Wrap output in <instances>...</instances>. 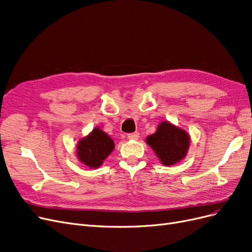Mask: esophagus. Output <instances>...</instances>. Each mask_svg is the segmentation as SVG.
<instances>
[{
    "label": "esophagus",
    "instance_id": "34e87169",
    "mask_svg": "<svg viewBox=\"0 0 252 252\" xmlns=\"http://www.w3.org/2000/svg\"><path fill=\"white\" fill-rule=\"evenodd\" d=\"M127 138L131 139V140H137L139 138V133L135 132V133H131V134H127Z\"/></svg>",
    "mask_w": 252,
    "mask_h": 252
}]
</instances>
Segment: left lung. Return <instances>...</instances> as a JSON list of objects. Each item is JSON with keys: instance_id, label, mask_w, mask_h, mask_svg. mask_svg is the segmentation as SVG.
I'll use <instances>...</instances> for the list:
<instances>
[{"instance_id": "8db88e82", "label": "left lung", "mask_w": 252, "mask_h": 252, "mask_svg": "<svg viewBox=\"0 0 252 252\" xmlns=\"http://www.w3.org/2000/svg\"><path fill=\"white\" fill-rule=\"evenodd\" d=\"M146 140L166 166L180 162L187 154L190 143L189 136L184 129L166 121H163L157 132L148 136Z\"/></svg>"}]
</instances>
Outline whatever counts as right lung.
I'll return each mask as SVG.
<instances>
[{
	"instance_id": "obj_1",
	"label": "right lung",
	"mask_w": 252,
	"mask_h": 252,
	"mask_svg": "<svg viewBox=\"0 0 252 252\" xmlns=\"http://www.w3.org/2000/svg\"><path fill=\"white\" fill-rule=\"evenodd\" d=\"M114 148L112 139L99 128H94L90 135L78 144L79 159L89 167H99Z\"/></svg>"
}]
</instances>
